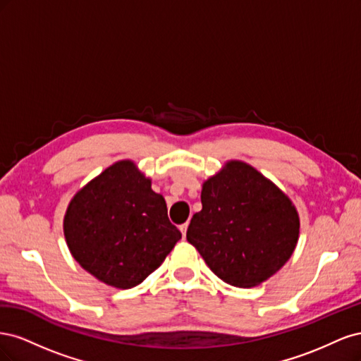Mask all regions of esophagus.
Masks as SVG:
<instances>
[{"label": "esophagus", "instance_id": "1", "mask_svg": "<svg viewBox=\"0 0 361 361\" xmlns=\"http://www.w3.org/2000/svg\"><path fill=\"white\" fill-rule=\"evenodd\" d=\"M187 228H188V223H183V224H180V226H179V231L182 232V235H183V236L187 235Z\"/></svg>", "mask_w": 361, "mask_h": 361}]
</instances>
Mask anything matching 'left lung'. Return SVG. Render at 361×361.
I'll return each mask as SVG.
<instances>
[{
  "label": "left lung",
  "mask_w": 361,
  "mask_h": 361,
  "mask_svg": "<svg viewBox=\"0 0 361 361\" xmlns=\"http://www.w3.org/2000/svg\"><path fill=\"white\" fill-rule=\"evenodd\" d=\"M202 206L191 218L187 239L228 285H260L297 247L300 216L293 203L247 162L227 161L204 180Z\"/></svg>",
  "instance_id": "1"
}]
</instances>
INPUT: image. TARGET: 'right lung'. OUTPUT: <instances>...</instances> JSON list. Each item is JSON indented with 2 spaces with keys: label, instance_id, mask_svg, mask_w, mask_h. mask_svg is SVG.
Listing matches in <instances>:
<instances>
[{
  "label": "right lung",
  "instance_id": "obj_1",
  "mask_svg": "<svg viewBox=\"0 0 361 361\" xmlns=\"http://www.w3.org/2000/svg\"><path fill=\"white\" fill-rule=\"evenodd\" d=\"M63 231L73 259L118 289L140 285L182 238L166 200L129 159L105 169L73 195Z\"/></svg>",
  "mask_w": 361,
  "mask_h": 361
}]
</instances>
